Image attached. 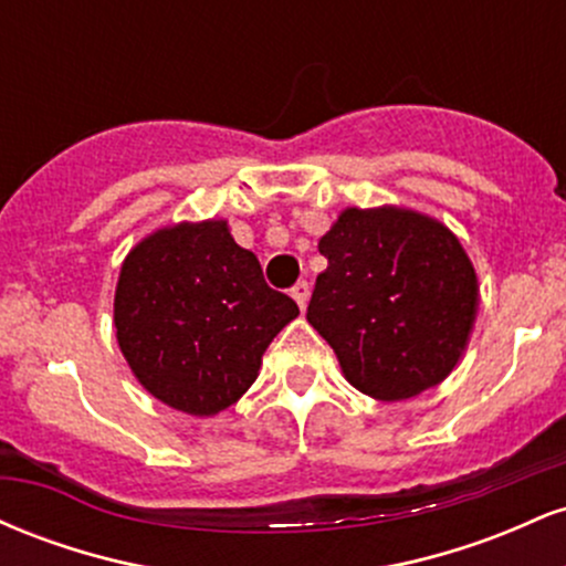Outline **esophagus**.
<instances>
[{"instance_id": "obj_1", "label": "esophagus", "mask_w": 566, "mask_h": 566, "mask_svg": "<svg viewBox=\"0 0 566 566\" xmlns=\"http://www.w3.org/2000/svg\"><path fill=\"white\" fill-rule=\"evenodd\" d=\"M290 292H292V297H295V303L301 305V311H303L305 305H308V297H311V284H308V282H297L295 287H292Z\"/></svg>"}]
</instances>
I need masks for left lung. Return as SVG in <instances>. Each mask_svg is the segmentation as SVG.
<instances>
[{
	"instance_id": "obj_1",
	"label": "left lung",
	"mask_w": 566,
	"mask_h": 566,
	"mask_svg": "<svg viewBox=\"0 0 566 566\" xmlns=\"http://www.w3.org/2000/svg\"><path fill=\"white\" fill-rule=\"evenodd\" d=\"M319 252L327 269L305 319L350 386L378 401L439 386L469 346L479 308L476 271L458 237L405 207H348Z\"/></svg>"
}]
</instances>
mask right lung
Instances as JSON below:
<instances>
[{
    "mask_svg": "<svg viewBox=\"0 0 566 566\" xmlns=\"http://www.w3.org/2000/svg\"><path fill=\"white\" fill-rule=\"evenodd\" d=\"M297 314L226 220L148 233L122 263L114 295L116 340L135 378L197 418L231 407L255 382L269 343Z\"/></svg>",
    "mask_w": 566,
    "mask_h": 566,
    "instance_id": "right-lung-1",
    "label": "right lung"
}]
</instances>
